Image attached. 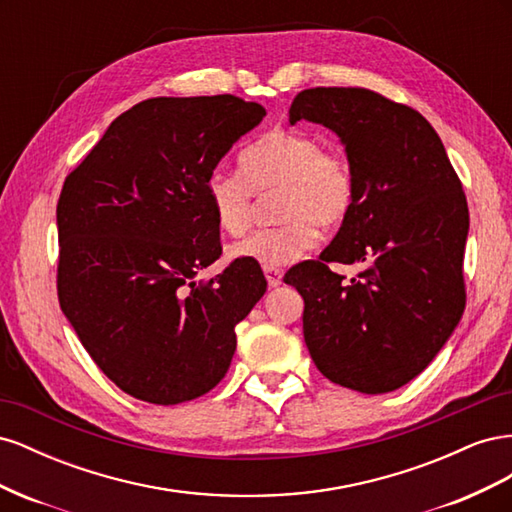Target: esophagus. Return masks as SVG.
Segmentation results:
<instances>
[{"mask_svg":"<svg viewBox=\"0 0 512 512\" xmlns=\"http://www.w3.org/2000/svg\"><path fill=\"white\" fill-rule=\"evenodd\" d=\"M265 277H267V284H269L271 288H275V286H280V284H282V271H280V269H275V267H265Z\"/></svg>","mask_w":512,"mask_h":512,"instance_id":"esophagus-1","label":"esophagus"}]
</instances>
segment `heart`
Instances as JSON below:
<instances>
[{
    "mask_svg": "<svg viewBox=\"0 0 512 512\" xmlns=\"http://www.w3.org/2000/svg\"><path fill=\"white\" fill-rule=\"evenodd\" d=\"M241 170L215 168L207 177V196L220 228L239 237L252 226L256 194L275 196L282 224L256 230L230 247L232 258L284 267L318 245V228L342 226L356 203V175L342 151L324 147L322 138L275 128L247 145Z\"/></svg>",
    "mask_w": 512,
    "mask_h": 512,
    "instance_id": "obj_1",
    "label": "heart"
}]
</instances>
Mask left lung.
I'll use <instances>...</instances> for the list:
<instances>
[{
	"mask_svg": "<svg viewBox=\"0 0 512 512\" xmlns=\"http://www.w3.org/2000/svg\"><path fill=\"white\" fill-rule=\"evenodd\" d=\"M322 123L346 145L356 203L318 260L284 280L305 301L303 337L331 382L378 395L433 361L466 307L470 213L431 123L365 87L303 89L290 123ZM366 267L350 283L330 262Z\"/></svg>",
	"mask_w": 512,
	"mask_h": 512,
	"instance_id": "1",
	"label": "left lung"
}]
</instances>
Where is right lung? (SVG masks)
Instances as JSON below:
<instances>
[{
    "label": "right lung",
    "mask_w": 512,
    "mask_h": 512,
    "mask_svg": "<svg viewBox=\"0 0 512 512\" xmlns=\"http://www.w3.org/2000/svg\"><path fill=\"white\" fill-rule=\"evenodd\" d=\"M267 115L243 98H149L119 115L66 177L57 203V297L123 393L175 406L230 367L237 324L267 290L258 262L222 256L207 177Z\"/></svg>",
    "instance_id": "obj_1"
}]
</instances>
